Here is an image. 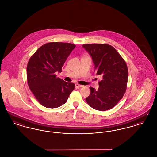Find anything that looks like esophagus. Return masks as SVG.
Masks as SVG:
<instances>
[{"label": "esophagus", "instance_id": "esophagus-1", "mask_svg": "<svg viewBox=\"0 0 157 157\" xmlns=\"http://www.w3.org/2000/svg\"><path fill=\"white\" fill-rule=\"evenodd\" d=\"M75 86H76V87H77V88H82V87L83 86V85H79V83H76V84H75Z\"/></svg>", "mask_w": 157, "mask_h": 157}]
</instances>
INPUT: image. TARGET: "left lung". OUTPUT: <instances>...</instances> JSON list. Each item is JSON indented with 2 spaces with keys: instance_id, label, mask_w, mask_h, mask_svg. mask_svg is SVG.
Wrapping results in <instances>:
<instances>
[{
  "instance_id": "1",
  "label": "left lung",
  "mask_w": 157,
  "mask_h": 157,
  "mask_svg": "<svg viewBox=\"0 0 157 157\" xmlns=\"http://www.w3.org/2000/svg\"><path fill=\"white\" fill-rule=\"evenodd\" d=\"M82 46L92 56L97 74L102 77L97 90L90 87V94L86 101L98 111L109 110L125 93L128 76L127 63L111 45L87 44Z\"/></svg>"
}]
</instances>
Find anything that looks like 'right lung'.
Masks as SVG:
<instances>
[{
  "label": "right lung",
  "mask_w": 157,
  "mask_h": 157,
  "mask_svg": "<svg viewBox=\"0 0 157 157\" xmlns=\"http://www.w3.org/2000/svg\"><path fill=\"white\" fill-rule=\"evenodd\" d=\"M76 45L49 42L40 46L30 58L27 65V82L30 90L44 106L59 107L67 101L75 84L64 81L56 75Z\"/></svg>",
  "instance_id": "right-lung-1"
}]
</instances>
